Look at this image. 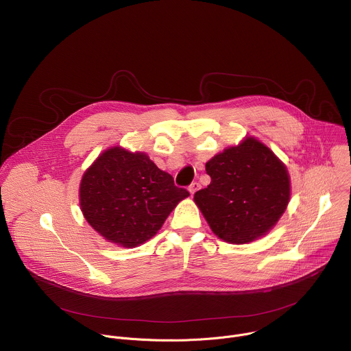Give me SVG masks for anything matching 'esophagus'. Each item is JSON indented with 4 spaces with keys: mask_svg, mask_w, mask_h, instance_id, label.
I'll list each match as a JSON object with an SVG mask.
<instances>
[{
    "mask_svg": "<svg viewBox=\"0 0 351 351\" xmlns=\"http://www.w3.org/2000/svg\"><path fill=\"white\" fill-rule=\"evenodd\" d=\"M198 187H199V184H198L197 182H193V183L189 186V191H190V194L193 195V194L198 190Z\"/></svg>",
    "mask_w": 351,
    "mask_h": 351,
    "instance_id": "obj_1",
    "label": "esophagus"
}]
</instances>
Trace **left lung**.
<instances>
[{"mask_svg":"<svg viewBox=\"0 0 351 351\" xmlns=\"http://www.w3.org/2000/svg\"><path fill=\"white\" fill-rule=\"evenodd\" d=\"M206 171L211 183L194 194V202L225 241L243 244L261 237L287 207V169L253 137L211 158Z\"/></svg>","mask_w":351,"mask_h":351,"instance_id":"8db88e82","label":"left lung"}]
</instances>
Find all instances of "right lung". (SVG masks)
<instances>
[{
  "mask_svg": "<svg viewBox=\"0 0 351 351\" xmlns=\"http://www.w3.org/2000/svg\"><path fill=\"white\" fill-rule=\"evenodd\" d=\"M189 191L144 153L107 149L86 171L80 208L86 221L107 240L136 247L152 239Z\"/></svg>",
  "mask_w": 351,
  "mask_h": 351,
  "instance_id": "add662e5",
  "label": "right lung"
}]
</instances>
